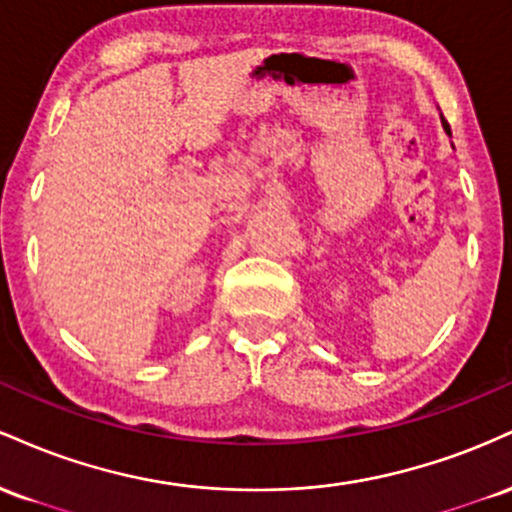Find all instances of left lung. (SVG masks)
<instances>
[{"label": "left lung", "instance_id": "left-lung-1", "mask_svg": "<svg viewBox=\"0 0 512 512\" xmlns=\"http://www.w3.org/2000/svg\"><path fill=\"white\" fill-rule=\"evenodd\" d=\"M440 120H443V129H445V132L450 134V125H448V122H445V117H443V115H440Z\"/></svg>", "mask_w": 512, "mask_h": 512}]
</instances>
